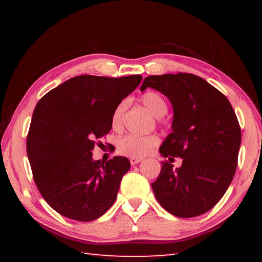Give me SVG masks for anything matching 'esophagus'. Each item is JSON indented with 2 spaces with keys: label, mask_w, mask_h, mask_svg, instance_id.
Returning <instances> with one entry per match:
<instances>
[{
  "label": "esophagus",
  "mask_w": 262,
  "mask_h": 262,
  "mask_svg": "<svg viewBox=\"0 0 262 262\" xmlns=\"http://www.w3.org/2000/svg\"><path fill=\"white\" fill-rule=\"evenodd\" d=\"M142 159H143V158H134V157H132L129 161H130L132 165H136V164H139L140 162H142Z\"/></svg>",
  "instance_id": "esophagus-1"
}]
</instances>
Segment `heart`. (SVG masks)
I'll list each match as a JSON object with an SVG mask.
<instances>
[{
    "label": "heart",
    "instance_id": "b5f03b06",
    "mask_svg": "<svg viewBox=\"0 0 262 262\" xmlns=\"http://www.w3.org/2000/svg\"><path fill=\"white\" fill-rule=\"evenodd\" d=\"M141 101L154 117L161 118L167 111V103L165 98L158 92L147 91L141 96ZM126 110V101L119 103L113 110L111 117V125L115 130H119L122 127L123 112ZM158 137L156 135H136L128 134L121 137L118 141V151L128 157L141 158L148 155L158 144Z\"/></svg>",
    "mask_w": 262,
    "mask_h": 262
}]
</instances>
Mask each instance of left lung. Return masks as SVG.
Segmentation results:
<instances>
[{
  "mask_svg": "<svg viewBox=\"0 0 262 262\" xmlns=\"http://www.w3.org/2000/svg\"><path fill=\"white\" fill-rule=\"evenodd\" d=\"M155 89L173 108L170 133L159 148L163 157L183 158L180 167L162 162L151 184L164 209L183 219L210 210L227 192L237 168L241 127L222 92L193 74L154 75L141 90Z\"/></svg>",
  "mask_w": 262,
  "mask_h": 262,
  "instance_id": "8db88e82",
  "label": "left lung"
}]
</instances>
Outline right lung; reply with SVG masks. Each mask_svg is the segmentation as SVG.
<instances>
[{
  "instance_id": "1",
  "label": "right lung",
  "mask_w": 262,
  "mask_h": 262,
  "mask_svg": "<svg viewBox=\"0 0 262 262\" xmlns=\"http://www.w3.org/2000/svg\"><path fill=\"white\" fill-rule=\"evenodd\" d=\"M141 81V75L119 78L81 75L38 101L26 151L39 192L62 216L90 222L112 207L130 163L122 156L95 161L92 150L96 140L112 128L115 106Z\"/></svg>"
}]
</instances>
